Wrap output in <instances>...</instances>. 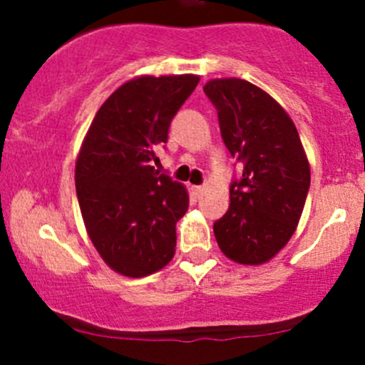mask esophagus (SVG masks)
Returning <instances> with one entry per match:
<instances>
[{
	"instance_id": "1",
	"label": "esophagus",
	"mask_w": 365,
	"mask_h": 365,
	"mask_svg": "<svg viewBox=\"0 0 365 365\" xmlns=\"http://www.w3.org/2000/svg\"><path fill=\"white\" fill-rule=\"evenodd\" d=\"M201 192H203V187H201V185H194L192 187V194H194V196L200 197Z\"/></svg>"
}]
</instances>
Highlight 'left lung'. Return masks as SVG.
<instances>
[{"instance_id": "8db88e82", "label": "left lung", "mask_w": 365, "mask_h": 365, "mask_svg": "<svg viewBox=\"0 0 365 365\" xmlns=\"http://www.w3.org/2000/svg\"><path fill=\"white\" fill-rule=\"evenodd\" d=\"M220 135L244 164L230 187V208L213 224L220 251L242 264L270 261L295 233L311 169L295 123L267 91L227 77L205 84Z\"/></svg>"}]
</instances>
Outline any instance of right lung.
<instances>
[{"mask_svg": "<svg viewBox=\"0 0 365 365\" xmlns=\"http://www.w3.org/2000/svg\"><path fill=\"white\" fill-rule=\"evenodd\" d=\"M200 77L141 76L121 84L91 121L76 162L90 240L114 272L145 277L175 256L176 222L189 208L178 182L159 175L157 148Z\"/></svg>", "mask_w": 365, "mask_h": 365, "instance_id": "1", "label": "right lung"}]
</instances>
